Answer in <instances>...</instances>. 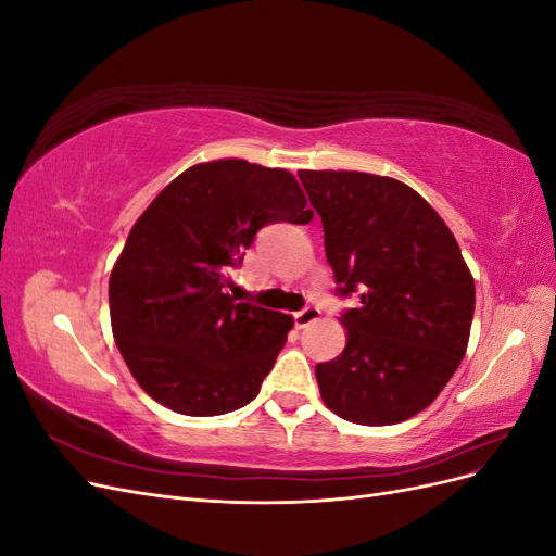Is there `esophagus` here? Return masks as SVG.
<instances>
[{"label": "esophagus", "instance_id": "1", "mask_svg": "<svg viewBox=\"0 0 556 556\" xmlns=\"http://www.w3.org/2000/svg\"><path fill=\"white\" fill-rule=\"evenodd\" d=\"M317 317H319V308H317V306H306L304 311L294 313V325H296L299 329H304V327H308L311 323H315Z\"/></svg>", "mask_w": 556, "mask_h": 556}]
</instances>
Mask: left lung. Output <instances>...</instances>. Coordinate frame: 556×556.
<instances>
[{
  "instance_id": "8db88e82",
  "label": "left lung",
  "mask_w": 556,
  "mask_h": 556,
  "mask_svg": "<svg viewBox=\"0 0 556 556\" xmlns=\"http://www.w3.org/2000/svg\"><path fill=\"white\" fill-rule=\"evenodd\" d=\"M325 227L348 343L315 366L325 406L348 422L387 427L422 413L457 371L476 282L443 217L406 182L364 172H299Z\"/></svg>"
}]
</instances>
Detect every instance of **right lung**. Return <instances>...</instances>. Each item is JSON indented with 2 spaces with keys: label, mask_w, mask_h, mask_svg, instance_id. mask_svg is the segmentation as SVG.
<instances>
[{
  "label": "right lung",
  "mask_w": 556,
  "mask_h": 556,
  "mask_svg": "<svg viewBox=\"0 0 556 556\" xmlns=\"http://www.w3.org/2000/svg\"><path fill=\"white\" fill-rule=\"evenodd\" d=\"M296 178L239 157L201 162L153 199L115 260L111 329L141 390L180 415L211 417L260 394L292 315L239 304L229 268L268 223L306 225Z\"/></svg>",
  "instance_id": "right-lung-1"
}]
</instances>
